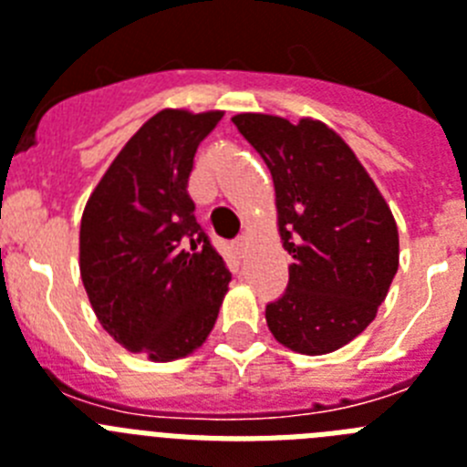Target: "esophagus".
Wrapping results in <instances>:
<instances>
[{"instance_id": "34e87169", "label": "esophagus", "mask_w": 467, "mask_h": 467, "mask_svg": "<svg viewBox=\"0 0 467 467\" xmlns=\"http://www.w3.org/2000/svg\"><path fill=\"white\" fill-rule=\"evenodd\" d=\"M231 253L236 254L238 259H243L247 254V238H238V241L231 243Z\"/></svg>"}]
</instances>
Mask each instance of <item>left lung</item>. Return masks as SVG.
I'll return each instance as SVG.
<instances>
[{"label": "left lung", "mask_w": 467, "mask_h": 467, "mask_svg": "<svg viewBox=\"0 0 467 467\" xmlns=\"http://www.w3.org/2000/svg\"><path fill=\"white\" fill-rule=\"evenodd\" d=\"M269 166L290 283L266 306L275 341L325 356L377 317L398 274L395 217L348 144L316 119H231Z\"/></svg>", "instance_id": "8db88e82"}]
</instances>
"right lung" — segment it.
<instances>
[{"instance_id": "1", "label": "right lung", "mask_w": 467, "mask_h": 467, "mask_svg": "<svg viewBox=\"0 0 467 467\" xmlns=\"http://www.w3.org/2000/svg\"><path fill=\"white\" fill-rule=\"evenodd\" d=\"M222 117L161 109L111 161L81 217L79 269L95 316L154 362L203 346L231 280L187 192L198 144Z\"/></svg>"}]
</instances>
